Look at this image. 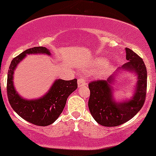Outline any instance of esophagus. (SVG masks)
<instances>
[{
	"label": "esophagus",
	"mask_w": 156,
	"mask_h": 156,
	"mask_svg": "<svg viewBox=\"0 0 156 156\" xmlns=\"http://www.w3.org/2000/svg\"><path fill=\"white\" fill-rule=\"evenodd\" d=\"M77 83H78V86L79 87H81V86H83V85H87L86 80H85V79L83 78V77L79 78L78 80H77Z\"/></svg>",
	"instance_id": "34e87169"
}]
</instances>
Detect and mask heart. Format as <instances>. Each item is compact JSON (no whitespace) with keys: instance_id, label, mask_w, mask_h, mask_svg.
<instances>
[{"instance_id":"heart-1","label":"heart","mask_w":156,"mask_h":156,"mask_svg":"<svg viewBox=\"0 0 156 156\" xmlns=\"http://www.w3.org/2000/svg\"><path fill=\"white\" fill-rule=\"evenodd\" d=\"M106 62H107V60L105 59L100 57V58H97L96 59L95 62H94V67H96L97 69H100V68L103 67V66H105V67L103 68L101 71V73H102V74H105V73H108L111 69V65L108 64L105 66Z\"/></svg>"}]
</instances>
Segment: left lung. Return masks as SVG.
I'll use <instances>...</instances> for the list:
<instances>
[{"instance_id":"8db88e82","label":"left lung","mask_w":156,"mask_h":156,"mask_svg":"<svg viewBox=\"0 0 156 156\" xmlns=\"http://www.w3.org/2000/svg\"><path fill=\"white\" fill-rule=\"evenodd\" d=\"M126 62L119 68L117 72L107 80H97L89 83L90 94L88 101L89 111L94 119L105 127H115L125 123L144 105L147 94V69L144 61L133 51L126 48ZM134 72L137 81L134 95L128 100L117 102L113 98L114 89L112 83L115 82L117 73L122 70Z\"/></svg>"}]
</instances>
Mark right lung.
<instances>
[{"instance_id":"1","label":"right lung","mask_w":156,"mask_h":156,"mask_svg":"<svg viewBox=\"0 0 156 156\" xmlns=\"http://www.w3.org/2000/svg\"><path fill=\"white\" fill-rule=\"evenodd\" d=\"M32 54L51 55L50 51L45 47H34L24 51L12 59L8 71L6 87L8 99L12 109L23 119L37 126H48L55 122L63 111L68 97L77 88V80L58 79L42 97L35 99L21 97L14 86V72L26 55Z\"/></svg>"}]
</instances>
